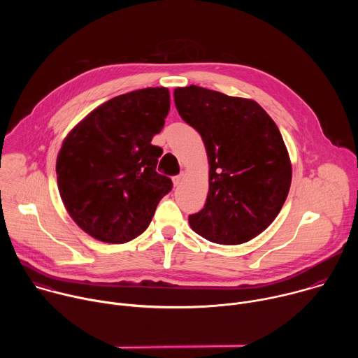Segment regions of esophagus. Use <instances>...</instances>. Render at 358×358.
Here are the masks:
<instances>
[{
  "label": "esophagus",
  "instance_id": "esophagus-1",
  "mask_svg": "<svg viewBox=\"0 0 358 358\" xmlns=\"http://www.w3.org/2000/svg\"><path fill=\"white\" fill-rule=\"evenodd\" d=\"M173 181H174V185H176V187H178V185H180V184H182V181H184V174L176 176V177L173 178Z\"/></svg>",
  "mask_w": 358,
  "mask_h": 358
}]
</instances>
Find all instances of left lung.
<instances>
[{
    "label": "left lung",
    "mask_w": 358,
    "mask_h": 358,
    "mask_svg": "<svg viewBox=\"0 0 358 358\" xmlns=\"http://www.w3.org/2000/svg\"><path fill=\"white\" fill-rule=\"evenodd\" d=\"M174 101L201 134L210 163L207 201L188 217L192 231L222 245L258 236L278 217L292 182L278 126L257 101L194 85L176 89Z\"/></svg>",
    "instance_id": "1"
}]
</instances>
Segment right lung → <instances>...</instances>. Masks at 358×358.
<instances>
[{
	"label": "right lung",
	"instance_id": "add662e5",
	"mask_svg": "<svg viewBox=\"0 0 358 358\" xmlns=\"http://www.w3.org/2000/svg\"><path fill=\"white\" fill-rule=\"evenodd\" d=\"M169 110V89L134 90L94 109L65 138L57 162L59 194L90 236L134 239L171 191V178L156 171L163 150L151 144Z\"/></svg>",
	"mask_w": 358,
	"mask_h": 358
}]
</instances>
